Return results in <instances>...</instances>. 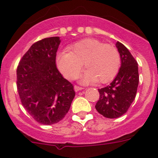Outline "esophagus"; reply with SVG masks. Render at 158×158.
<instances>
[{"instance_id":"obj_1","label":"esophagus","mask_w":158,"mask_h":158,"mask_svg":"<svg viewBox=\"0 0 158 158\" xmlns=\"http://www.w3.org/2000/svg\"><path fill=\"white\" fill-rule=\"evenodd\" d=\"M74 89H75V91H76V92H79V91L82 90L83 88H82V87H80V86H78V85H75Z\"/></svg>"}]
</instances>
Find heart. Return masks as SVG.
Segmentation results:
<instances>
[{"label":"heart","instance_id":"1","mask_svg":"<svg viewBox=\"0 0 158 158\" xmlns=\"http://www.w3.org/2000/svg\"><path fill=\"white\" fill-rule=\"evenodd\" d=\"M69 50V53H61L57 57V66L68 79L78 77L82 64L86 69L82 78L85 82L106 83L118 73L120 54L111 44L89 38L71 46Z\"/></svg>","mask_w":158,"mask_h":158}]
</instances>
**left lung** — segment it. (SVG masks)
I'll return each mask as SVG.
<instances>
[{"instance_id": "8db88e82", "label": "left lung", "mask_w": 158, "mask_h": 158, "mask_svg": "<svg viewBox=\"0 0 158 158\" xmlns=\"http://www.w3.org/2000/svg\"><path fill=\"white\" fill-rule=\"evenodd\" d=\"M122 65L109 85L98 89V112L108 118H117L127 112L136 96L139 82L138 63L122 43H116Z\"/></svg>"}]
</instances>
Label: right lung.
<instances>
[{
  "label": "right lung",
  "mask_w": 158,
  "mask_h": 158,
  "mask_svg": "<svg viewBox=\"0 0 158 158\" xmlns=\"http://www.w3.org/2000/svg\"><path fill=\"white\" fill-rule=\"evenodd\" d=\"M59 36L34 43L17 69V88L22 105L35 121L58 123L69 111L76 92L56 65Z\"/></svg>",
  "instance_id": "1"
}]
</instances>
